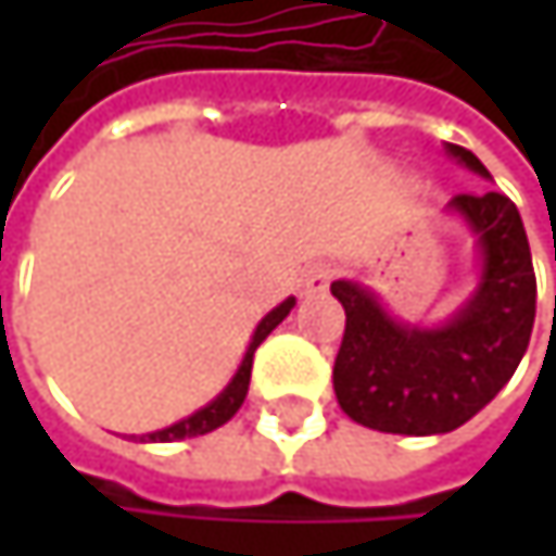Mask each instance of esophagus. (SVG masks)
Wrapping results in <instances>:
<instances>
[{"mask_svg":"<svg viewBox=\"0 0 556 556\" xmlns=\"http://www.w3.org/2000/svg\"><path fill=\"white\" fill-rule=\"evenodd\" d=\"M334 279V267L331 264H312L302 277V295H318L331 286Z\"/></svg>","mask_w":556,"mask_h":556,"instance_id":"34e87169","label":"esophagus"}]
</instances>
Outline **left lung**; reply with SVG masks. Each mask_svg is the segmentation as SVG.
<instances>
[{"mask_svg":"<svg viewBox=\"0 0 556 556\" xmlns=\"http://www.w3.org/2000/svg\"><path fill=\"white\" fill-rule=\"evenodd\" d=\"M444 151L493 179L473 151L460 144ZM447 212L467 225L477 248V286L451 318L402 321L370 286L331 282L348 315L331 374L334 395L357 425L374 431L425 438L460 428L496 399L528 351L538 282L515 202L502 192L454 195Z\"/></svg>","mask_w":556,"mask_h":556,"instance_id":"obj_1","label":"left lung"}]
</instances>
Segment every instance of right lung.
Segmentation results:
<instances>
[{
    "label": "right lung",
    "mask_w": 556,
    "mask_h": 556,
    "mask_svg": "<svg viewBox=\"0 0 556 556\" xmlns=\"http://www.w3.org/2000/svg\"><path fill=\"white\" fill-rule=\"evenodd\" d=\"M292 305H295V299L289 295V299H282L277 308H270V312L257 321V328H254V334H251V344H248V351H244V357H241V364H238L235 377L228 380V387L222 389L212 402H205V405H202V408H195L192 415H186V418L173 421V425L161 428V431L141 434L138 441H144V444H167V441H182V438H199V434H208V431L222 428L225 421H231V418H235V412L244 405V395H248V387H251L254 351L264 344V338L277 328L279 321L292 312Z\"/></svg>",
    "instance_id": "right-lung-1"
}]
</instances>
